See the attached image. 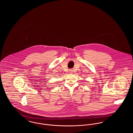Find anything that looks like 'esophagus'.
I'll list each match as a JSON object with an SVG mask.
<instances>
[{
    "label": "esophagus",
    "instance_id": "obj_1",
    "mask_svg": "<svg viewBox=\"0 0 133 133\" xmlns=\"http://www.w3.org/2000/svg\"><path fill=\"white\" fill-rule=\"evenodd\" d=\"M73 70L72 69H70L69 70V73L70 74H72L73 73Z\"/></svg>",
    "mask_w": 133,
    "mask_h": 133
}]
</instances>
